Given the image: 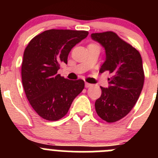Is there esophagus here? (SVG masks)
<instances>
[{
	"instance_id": "34e87169",
	"label": "esophagus",
	"mask_w": 158,
	"mask_h": 158,
	"mask_svg": "<svg viewBox=\"0 0 158 158\" xmlns=\"http://www.w3.org/2000/svg\"><path fill=\"white\" fill-rule=\"evenodd\" d=\"M91 86H92L91 84L87 83V82H86V83H85V87H86V88H89V87H91Z\"/></svg>"
}]
</instances>
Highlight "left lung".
<instances>
[{
	"label": "left lung",
	"mask_w": 158,
	"mask_h": 158,
	"mask_svg": "<svg viewBox=\"0 0 158 158\" xmlns=\"http://www.w3.org/2000/svg\"><path fill=\"white\" fill-rule=\"evenodd\" d=\"M91 37L105 49L106 60L100 72L107 71L111 74L109 87H100L101 96L95 103L96 111L106 122H117L131 111L143 88L142 57L115 32L93 33Z\"/></svg>",
	"instance_id": "left-lung-1"
}]
</instances>
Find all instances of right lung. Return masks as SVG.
Returning <instances> with one entry per match:
<instances>
[{
  "label": "right lung",
  "instance_id": "1",
  "mask_svg": "<svg viewBox=\"0 0 158 158\" xmlns=\"http://www.w3.org/2000/svg\"><path fill=\"white\" fill-rule=\"evenodd\" d=\"M89 35L87 31L51 29L35 36L23 52L22 83L27 100L38 115L48 121L65 116L73 100L85 88L83 80L58 74L67 64L71 49Z\"/></svg>",
  "mask_w": 158,
  "mask_h": 158
}]
</instances>
